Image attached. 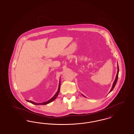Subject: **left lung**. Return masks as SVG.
<instances>
[{
    "label": "left lung",
    "instance_id": "obj_1",
    "mask_svg": "<svg viewBox=\"0 0 134 134\" xmlns=\"http://www.w3.org/2000/svg\"><path fill=\"white\" fill-rule=\"evenodd\" d=\"M119 66H118V72H117V74H116V77H115V81H114V82L113 83V85L112 88H111V90H110V92H111V91L114 89V87H115V84H116V82H117V81H118V75H119ZM82 95L84 97H86L85 96H83V94H82Z\"/></svg>",
    "mask_w": 134,
    "mask_h": 134
}]
</instances>
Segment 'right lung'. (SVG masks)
<instances>
[{"label":"right lung","instance_id":"right-lung-1","mask_svg":"<svg viewBox=\"0 0 134 134\" xmlns=\"http://www.w3.org/2000/svg\"><path fill=\"white\" fill-rule=\"evenodd\" d=\"M60 88V80H59L58 89L56 93L54 95V96L53 97H52L50 99H49V100H48V101H47L46 102H42V103H37V102H32L31 100H26L27 102H30V103H31L32 104H35V105H46V104H47L48 103H50V102H52L53 101H54L56 98V97H57V96H58V94L59 93Z\"/></svg>","mask_w":134,"mask_h":134}]
</instances>
